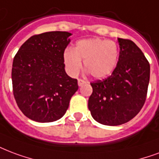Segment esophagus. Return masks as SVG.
I'll use <instances>...</instances> for the list:
<instances>
[{
  "instance_id": "34e87169",
  "label": "esophagus",
  "mask_w": 159,
  "mask_h": 159,
  "mask_svg": "<svg viewBox=\"0 0 159 159\" xmlns=\"http://www.w3.org/2000/svg\"><path fill=\"white\" fill-rule=\"evenodd\" d=\"M77 82H78V86H79V87H81V86H82V85L86 83V82H85L84 80H82V79H78Z\"/></svg>"
}]
</instances>
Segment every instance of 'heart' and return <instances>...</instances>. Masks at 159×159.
Returning a JSON list of instances; mask_svg holds the SVG:
<instances>
[{"instance_id": "obj_1", "label": "heart", "mask_w": 159, "mask_h": 159, "mask_svg": "<svg viewBox=\"0 0 159 159\" xmlns=\"http://www.w3.org/2000/svg\"><path fill=\"white\" fill-rule=\"evenodd\" d=\"M119 59V47L113 41L90 38L81 40L73 51L67 49L63 54L64 64L67 72L76 76L84 67L95 78H103L112 74Z\"/></svg>"}]
</instances>
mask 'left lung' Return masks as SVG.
<instances>
[{
    "instance_id": "1",
    "label": "left lung",
    "mask_w": 159,
    "mask_h": 159,
    "mask_svg": "<svg viewBox=\"0 0 159 159\" xmlns=\"http://www.w3.org/2000/svg\"><path fill=\"white\" fill-rule=\"evenodd\" d=\"M118 62L106 79L91 82L93 93L88 109L98 123L117 126L133 119L147 97L150 65L143 53L130 40L118 38Z\"/></svg>"
}]
</instances>
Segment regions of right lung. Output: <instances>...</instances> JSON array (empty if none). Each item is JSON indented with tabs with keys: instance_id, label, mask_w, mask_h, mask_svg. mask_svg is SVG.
I'll return each instance as SVG.
<instances>
[{
	"instance_id": "right-lung-1",
	"label": "right lung",
	"mask_w": 159,
	"mask_h": 159,
	"mask_svg": "<svg viewBox=\"0 0 159 159\" xmlns=\"http://www.w3.org/2000/svg\"><path fill=\"white\" fill-rule=\"evenodd\" d=\"M67 31H49L31 36L16 54L11 70L13 94L18 107L30 119L51 123L66 113L78 89L77 80L65 71Z\"/></svg>"
}]
</instances>
